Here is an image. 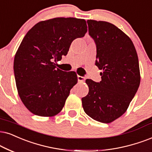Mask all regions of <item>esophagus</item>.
Segmentation results:
<instances>
[{"label": "esophagus", "instance_id": "34e87169", "mask_svg": "<svg viewBox=\"0 0 152 152\" xmlns=\"http://www.w3.org/2000/svg\"><path fill=\"white\" fill-rule=\"evenodd\" d=\"M78 81L80 83H83L86 80V78L84 76H77Z\"/></svg>", "mask_w": 152, "mask_h": 152}]
</instances>
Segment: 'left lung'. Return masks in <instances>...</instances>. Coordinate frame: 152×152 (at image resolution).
Instances as JSON below:
<instances>
[{
	"instance_id": "left-lung-1",
	"label": "left lung",
	"mask_w": 152,
	"mask_h": 152,
	"mask_svg": "<svg viewBox=\"0 0 152 152\" xmlns=\"http://www.w3.org/2000/svg\"><path fill=\"white\" fill-rule=\"evenodd\" d=\"M88 34L96 45L95 65L102 80L87 79L89 92L82 98L84 111L97 121L109 124L122 116L140 83L139 61L130 38L114 24L88 20Z\"/></svg>"
}]
</instances>
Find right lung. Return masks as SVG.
I'll list each match as a JSON object with an SVG mask.
<instances>
[{"label": "right lung", "mask_w": 152, "mask_h": 152, "mask_svg": "<svg viewBox=\"0 0 152 152\" xmlns=\"http://www.w3.org/2000/svg\"><path fill=\"white\" fill-rule=\"evenodd\" d=\"M87 31L85 20L57 17L37 23L23 38L13 68L19 95L34 114L53 116L62 109L77 76L54 62L66 56L72 41Z\"/></svg>", "instance_id": "obj_1"}]
</instances>
